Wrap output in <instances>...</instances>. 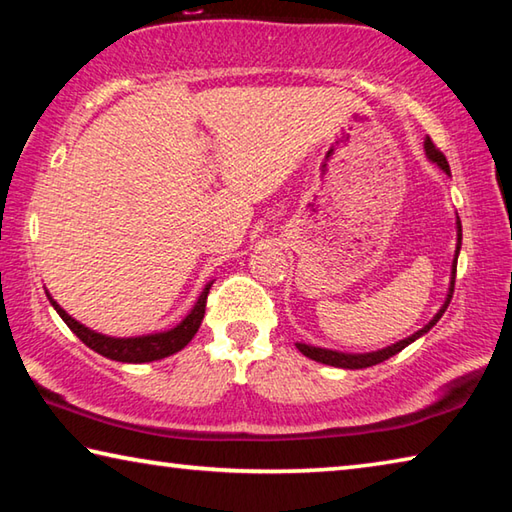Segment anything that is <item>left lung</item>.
I'll list each match as a JSON object with an SVG mask.
<instances>
[{
  "instance_id": "1",
  "label": "left lung",
  "mask_w": 512,
  "mask_h": 512,
  "mask_svg": "<svg viewBox=\"0 0 512 512\" xmlns=\"http://www.w3.org/2000/svg\"><path fill=\"white\" fill-rule=\"evenodd\" d=\"M424 153H427V158L436 164V167L443 169L447 176H452L449 173V164L445 160V155L440 153L436 146H433V142L424 140ZM461 239H463V230H461V219L456 216V250H454V262H452V275H449V289H447V298L443 302V307L438 309V314L433 316L427 325H424L422 329H418V332H413L411 336H406V339L397 341L393 345H388V348H381V350H375V352H339V350H329V348H318V345H307V343H296V348L305 354V357L314 359L318 363H325V366H334V368H345V370H359V368H370V366H377V363L386 361L395 357L397 352H402L406 345H411L413 341H418L420 336H424L429 332V329L438 323L440 318H443V314L449 307V302H452V296H454V282H456V262H458V253H461Z\"/></svg>"
}]
</instances>
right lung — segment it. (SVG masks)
Listing matches in <instances>:
<instances>
[{"label": "right lung", "mask_w": 512, "mask_h": 512, "mask_svg": "<svg viewBox=\"0 0 512 512\" xmlns=\"http://www.w3.org/2000/svg\"><path fill=\"white\" fill-rule=\"evenodd\" d=\"M214 282V280H212ZM212 282H207L201 296L194 302V307L189 309V314L180 320L178 325L171 329H164V332H153V334H142V336H108L101 334L97 329L85 327L79 320L72 318L67 311L58 305V302L51 298V293L45 289L51 307L58 311V316L65 320V325L72 329V332L79 336V339L88 345L90 350L99 352L101 357L121 361V363H149L158 361L164 357H171L185 348V345L194 339V334L201 327V320L205 316V300L207 293H210Z\"/></svg>", "instance_id": "right-lung-1"}]
</instances>
